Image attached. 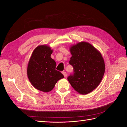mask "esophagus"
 <instances>
[{"label": "esophagus", "mask_w": 127, "mask_h": 127, "mask_svg": "<svg viewBox=\"0 0 127 127\" xmlns=\"http://www.w3.org/2000/svg\"><path fill=\"white\" fill-rule=\"evenodd\" d=\"M62 74H63V75L64 76V77H67V74H66V72H65V71H63V72H62Z\"/></svg>", "instance_id": "34e87169"}]
</instances>
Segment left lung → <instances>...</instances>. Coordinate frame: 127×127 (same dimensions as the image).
<instances>
[{
    "mask_svg": "<svg viewBox=\"0 0 127 127\" xmlns=\"http://www.w3.org/2000/svg\"><path fill=\"white\" fill-rule=\"evenodd\" d=\"M69 64L74 74L68 77L74 89L80 94L91 93L100 84L105 72V63L101 52L87 42H80L69 48Z\"/></svg>",
    "mask_w": 127,
    "mask_h": 127,
    "instance_id": "left-lung-1",
    "label": "left lung"
}]
</instances>
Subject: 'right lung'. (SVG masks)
I'll return each instance as SVG.
<instances>
[{
  "mask_svg": "<svg viewBox=\"0 0 127 127\" xmlns=\"http://www.w3.org/2000/svg\"><path fill=\"white\" fill-rule=\"evenodd\" d=\"M52 52L49 45H38L32 53L27 68L32 85L43 92L52 91L57 82L64 78L60 71L56 70V63L51 57Z\"/></svg>",
  "mask_w": 127,
  "mask_h": 127,
  "instance_id": "right-lung-1",
  "label": "right lung"
}]
</instances>
